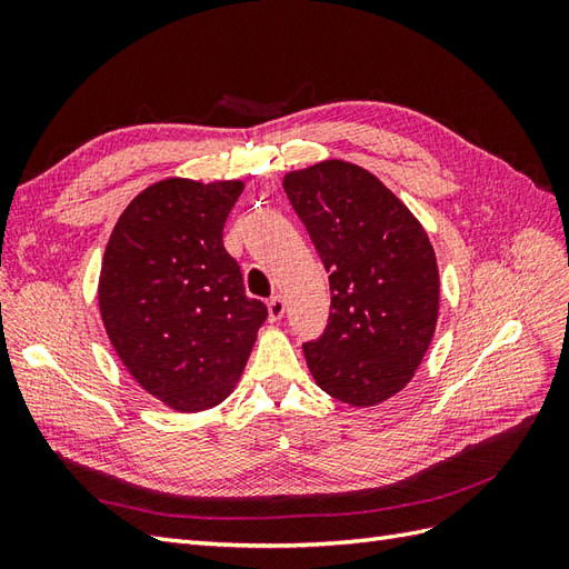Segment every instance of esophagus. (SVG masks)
<instances>
[{
	"label": "esophagus",
	"mask_w": 569,
	"mask_h": 569,
	"mask_svg": "<svg viewBox=\"0 0 569 569\" xmlns=\"http://www.w3.org/2000/svg\"><path fill=\"white\" fill-rule=\"evenodd\" d=\"M284 311H287V306H284V299H282V297H272V299L268 301V318H270V322L282 320Z\"/></svg>",
	"instance_id": "34e87169"
}]
</instances>
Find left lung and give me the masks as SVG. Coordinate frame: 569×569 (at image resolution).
<instances>
[{
  "instance_id": "obj_1",
  "label": "left lung",
  "mask_w": 569,
  "mask_h": 569,
  "mask_svg": "<svg viewBox=\"0 0 569 569\" xmlns=\"http://www.w3.org/2000/svg\"><path fill=\"white\" fill-rule=\"evenodd\" d=\"M284 192L330 272V320L303 343L316 385L356 408L399 393L432 343L439 268L408 206L339 159L284 176Z\"/></svg>"
}]
</instances>
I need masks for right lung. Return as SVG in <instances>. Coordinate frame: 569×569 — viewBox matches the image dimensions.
Instances as JSON below:
<instances>
[{
    "label": "right lung",
    "instance_id": "1",
    "mask_svg": "<svg viewBox=\"0 0 569 569\" xmlns=\"http://www.w3.org/2000/svg\"><path fill=\"white\" fill-rule=\"evenodd\" d=\"M242 189V180L153 182L120 213L101 261L111 347L137 385L180 412L228 399L268 318L222 247Z\"/></svg>",
    "mask_w": 569,
    "mask_h": 569
}]
</instances>
